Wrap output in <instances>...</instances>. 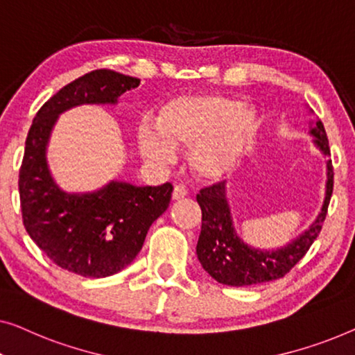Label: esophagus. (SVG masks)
<instances>
[{
    "label": "esophagus",
    "instance_id": "1",
    "mask_svg": "<svg viewBox=\"0 0 355 355\" xmlns=\"http://www.w3.org/2000/svg\"><path fill=\"white\" fill-rule=\"evenodd\" d=\"M187 194H188V189L184 188L183 184H175L172 191V199L173 201H180V199H183Z\"/></svg>",
    "mask_w": 355,
    "mask_h": 355
}]
</instances>
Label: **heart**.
I'll use <instances>...</instances> for the list:
<instances>
[{"mask_svg":"<svg viewBox=\"0 0 355 355\" xmlns=\"http://www.w3.org/2000/svg\"><path fill=\"white\" fill-rule=\"evenodd\" d=\"M256 109L217 93L182 94L157 112L156 125L143 121L137 144L143 159L167 166L175 148H187L188 162L198 177L218 180L236 167L257 132Z\"/></svg>","mask_w":355,"mask_h":355,"instance_id":"obj_1","label":"heart"}]
</instances>
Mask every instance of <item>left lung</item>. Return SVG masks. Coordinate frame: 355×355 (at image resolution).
Instances as JSON below:
<instances>
[{"mask_svg":"<svg viewBox=\"0 0 355 355\" xmlns=\"http://www.w3.org/2000/svg\"><path fill=\"white\" fill-rule=\"evenodd\" d=\"M309 114H313L312 109H309ZM309 135L313 137V146L327 157L325 198L311 225L283 246L259 249L243 241L234 227L225 182L204 188L198 194L202 225L196 254L204 270L216 282L228 286H251L282 278L301 261L317 239L333 193V166L331 159H328L329 146L325 127L318 119L309 122Z\"/></svg>","mask_w":355,"mask_h":355,"instance_id":"left-lung-1","label":"left lung"}]
</instances>
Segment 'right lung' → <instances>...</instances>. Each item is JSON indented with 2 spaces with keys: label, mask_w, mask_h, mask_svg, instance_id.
Here are the masks:
<instances>
[{
  "label": "right lung",
  "mask_w": 355,
  "mask_h": 355,
  "mask_svg": "<svg viewBox=\"0 0 355 355\" xmlns=\"http://www.w3.org/2000/svg\"><path fill=\"white\" fill-rule=\"evenodd\" d=\"M139 78L99 69L59 89L33 119L19 172L24 227L61 268L85 278L116 275L141 251L149 227L167 211L173 187L109 180L93 191H66L53 177L48 146L61 114L80 106H116Z\"/></svg>",
  "instance_id": "1"
}]
</instances>
